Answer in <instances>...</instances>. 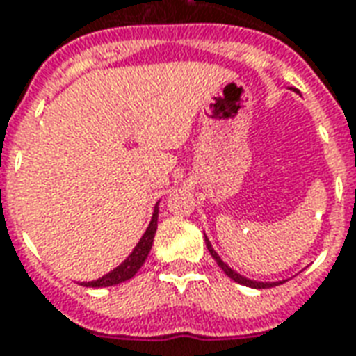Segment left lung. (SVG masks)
I'll use <instances>...</instances> for the list:
<instances>
[{
    "label": "left lung",
    "instance_id": "8db88e82",
    "mask_svg": "<svg viewBox=\"0 0 356 356\" xmlns=\"http://www.w3.org/2000/svg\"><path fill=\"white\" fill-rule=\"evenodd\" d=\"M204 236H206V234H204ZM206 246H208L209 254H211V257L216 259L217 265L223 268L225 275L229 276V278H232L234 282L242 284V286H250V288H257V290H263V288H273V286H278V284L284 282V280H282V282H257V280H250V278H246V276L238 275L236 270H232V268L229 267V265H227V263H225L223 259L219 257V255H217L216 250L211 248V242H209V240H208V236H206Z\"/></svg>",
    "mask_w": 356,
    "mask_h": 356
}]
</instances>
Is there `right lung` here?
<instances>
[{"mask_svg": "<svg viewBox=\"0 0 356 356\" xmlns=\"http://www.w3.org/2000/svg\"><path fill=\"white\" fill-rule=\"evenodd\" d=\"M156 229H158V202L154 206V213H152V219L148 223L147 231L140 236V240L137 242V246L133 248V252L124 261L120 263L114 270H110L108 275L101 276L97 280H91V282H83L81 286H89V288H106V286H116L120 282H125L135 276V273L143 267V263L147 261L148 254H150V248H152V242H154Z\"/></svg>", "mask_w": 356, "mask_h": 356, "instance_id": "add662e5", "label": "right lung"}]
</instances>
